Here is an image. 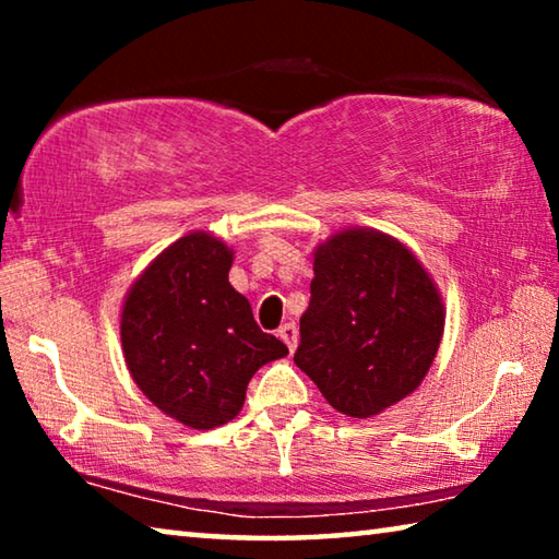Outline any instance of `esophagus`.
<instances>
[{
	"label": "esophagus",
	"instance_id": "obj_1",
	"mask_svg": "<svg viewBox=\"0 0 559 559\" xmlns=\"http://www.w3.org/2000/svg\"><path fill=\"white\" fill-rule=\"evenodd\" d=\"M278 337L288 345V349L293 353V349H296V345H298V328H296V323L281 325L278 328Z\"/></svg>",
	"mask_w": 559,
	"mask_h": 559
}]
</instances>
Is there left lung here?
<instances>
[{"instance_id": "1", "label": "left lung", "mask_w": 559, "mask_h": 559, "mask_svg": "<svg viewBox=\"0 0 559 559\" xmlns=\"http://www.w3.org/2000/svg\"><path fill=\"white\" fill-rule=\"evenodd\" d=\"M313 273L293 362L333 409L370 419L427 377L447 325L441 290L409 246L370 226L320 241Z\"/></svg>"}]
</instances>
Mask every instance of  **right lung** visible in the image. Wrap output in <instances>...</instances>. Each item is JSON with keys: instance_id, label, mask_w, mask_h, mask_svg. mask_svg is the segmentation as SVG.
I'll use <instances>...</instances> for the list:
<instances>
[{"instance_id": "1", "label": "right lung", "mask_w": 559, "mask_h": 559, "mask_svg": "<svg viewBox=\"0 0 559 559\" xmlns=\"http://www.w3.org/2000/svg\"><path fill=\"white\" fill-rule=\"evenodd\" d=\"M231 263L234 249L222 236L189 231L147 263L120 308L132 382L159 412L197 431L231 421L259 367L288 355L229 283Z\"/></svg>"}]
</instances>
